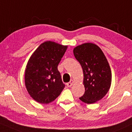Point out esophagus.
<instances>
[{
  "instance_id": "esophagus-1",
  "label": "esophagus",
  "mask_w": 132,
  "mask_h": 132,
  "mask_svg": "<svg viewBox=\"0 0 132 132\" xmlns=\"http://www.w3.org/2000/svg\"><path fill=\"white\" fill-rule=\"evenodd\" d=\"M72 83H73V80H71L70 82H68V83L66 84V85H67V86H68V87H70L72 86Z\"/></svg>"
}]
</instances>
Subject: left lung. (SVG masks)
Masks as SVG:
<instances>
[{"mask_svg": "<svg viewBox=\"0 0 132 132\" xmlns=\"http://www.w3.org/2000/svg\"><path fill=\"white\" fill-rule=\"evenodd\" d=\"M73 53L84 72L85 91L79 99L87 104L100 100L111 84V71L106 56L98 46L92 43L77 46Z\"/></svg>", "mask_w": 132, "mask_h": 132, "instance_id": "left-lung-1", "label": "left lung"}]
</instances>
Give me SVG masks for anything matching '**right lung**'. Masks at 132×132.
<instances>
[{"label": "right lung", "mask_w": 132, "mask_h": 132, "mask_svg": "<svg viewBox=\"0 0 132 132\" xmlns=\"http://www.w3.org/2000/svg\"><path fill=\"white\" fill-rule=\"evenodd\" d=\"M68 46L47 41L33 53L25 71V85L34 100L48 104L55 100L64 89L58 65Z\"/></svg>", "instance_id": "add662e5"}]
</instances>
